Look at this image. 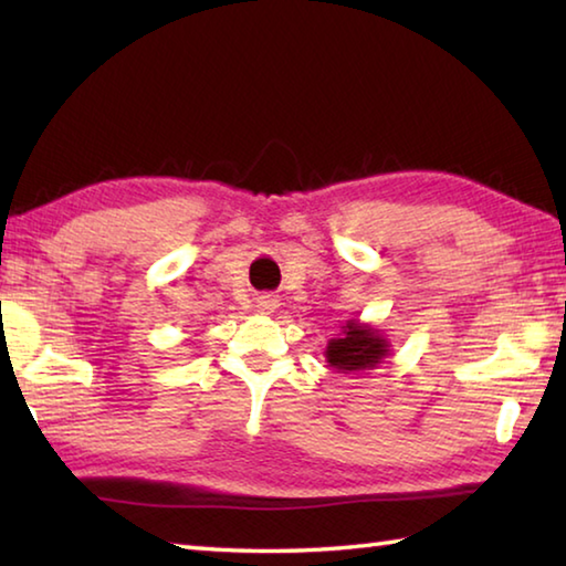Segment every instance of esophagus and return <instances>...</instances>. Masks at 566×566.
Masks as SVG:
<instances>
[{
  "mask_svg": "<svg viewBox=\"0 0 566 566\" xmlns=\"http://www.w3.org/2000/svg\"><path fill=\"white\" fill-rule=\"evenodd\" d=\"M256 306H260L262 312H274L276 306H280V300H276L274 294H262V296H256Z\"/></svg>",
  "mask_w": 566,
  "mask_h": 566,
  "instance_id": "obj_1",
  "label": "esophagus"
}]
</instances>
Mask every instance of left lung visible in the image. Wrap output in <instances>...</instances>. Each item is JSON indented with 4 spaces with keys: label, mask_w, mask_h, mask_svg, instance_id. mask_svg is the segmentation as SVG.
I'll list each match as a JSON object with an SVG mask.
<instances>
[{
    "label": "left lung",
    "mask_w": 566,
    "mask_h": 566,
    "mask_svg": "<svg viewBox=\"0 0 566 566\" xmlns=\"http://www.w3.org/2000/svg\"><path fill=\"white\" fill-rule=\"evenodd\" d=\"M324 354H327L329 367L349 375V371L375 369L389 354V342L369 324L352 319L347 327H342V337L329 339Z\"/></svg>",
    "instance_id": "obj_1"
}]
</instances>
